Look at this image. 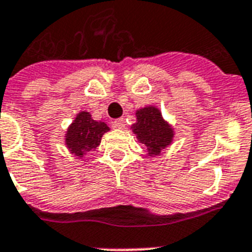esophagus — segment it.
I'll return each instance as SVG.
<instances>
[{
    "label": "esophagus",
    "instance_id": "1",
    "mask_svg": "<svg viewBox=\"0 0 252 252\" xmlns=\"http://www.w3.org/2000/svg\"><path fill=\"white\" fill-rule=\"evenodd\" d=\"M114 126L115 128H118V129H124L126 128V122H124V119H116L115 122H114Z\"/></svg>",
    "mask_w": 252,
    "mask_h": 252
}]
</instances>
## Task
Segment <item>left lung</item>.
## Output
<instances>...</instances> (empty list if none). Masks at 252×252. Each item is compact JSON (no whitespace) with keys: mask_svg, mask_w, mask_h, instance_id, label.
<instances>
[{"mask_svg":"<svg viewBox=\"0 0 252 252\" xmlns=\"http://www.w3.org/2000/svg\"><path fill=\"white\" fill-rule=\"evenodd\" d=\"M138 142L146 147L147 157H158L173 142L175 129L163 118L160 110L153 105L136 111V123L130 126Z\"/></svg>","mask_w":252,"mask_h":252,"instance_id":"1","label":"left lung"}]
</instances>
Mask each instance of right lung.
<instances>
[{
  "mask_svg": "<svg viewBox=\"0 0 252 252\" xmlns=\"http://www.w3.org/2000/svg\"><path fill=\"white\" fill-rule=\"evenodd\" d=\"M110 128L106 123L95 122L88 111H80L67 128L64 145L69 154L83 158L87 153L99 146L102 136Z\"/></svg>",
  "mask_w": 252,
  "mask_h": 252,
  "instance_id": "obj_1",
  "label": "right lung"
}]
</instances>
